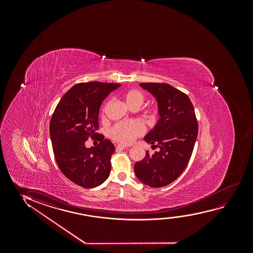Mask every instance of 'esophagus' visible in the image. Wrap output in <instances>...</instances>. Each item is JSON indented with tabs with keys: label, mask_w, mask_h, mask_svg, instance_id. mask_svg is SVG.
Listing matches in <instances>:
<instances>
[{
	"label": "esophagus",
	"mask_w": 253,
	"mask_h": 253,
	"mask_svg": "<svg viewBox=\"0 0 253 253\" xmlns=\"http://www.w3.org/2000/svg\"><path fill=\"white\" fill-rule=\"evenodd\" d=\"M126 148H127V146L124 145V144H118L116 147L117 150H123V149H126Z\"/></svg>",
	"instance_id": "1"
}]
</instances>
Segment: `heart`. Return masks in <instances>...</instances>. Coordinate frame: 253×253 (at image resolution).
<instances>
[{
    "label": "heart",
    "instance_id": "b5f03b06",
    "mask_svg": "<svg viewBox=\"0 0 253 253\" xmlns=\"http://www.w3.org/2000/svg\"><path fill=\"white\" fill-rule=\"evenodd\" d=\"M123 97L125 104L131 109L138 108L144 100L143 94L136 89L126 90L125 93L123 94ZM106 107H107V104L104 108V111H105ZM149 113L150 117H153L155 114V111L154 110H150ZM144 131H145V128L142 123L136 120H130V121L118 123L110 129L109 134L111 138L114 139L116 141L128 144L134 142L139 136L143 135Z\"/></svg>",
    "mask_w": 253,
    "mask_h": 253
}]
</instances>
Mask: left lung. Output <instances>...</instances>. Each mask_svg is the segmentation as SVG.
Listing matches in <instances>:
<instances>
[{"mask_svg":"<svg viewBox=\"0 0 253 253\" xmlns=\"http://www.w3.org/2000/svg\"><path fill=\"white\" fill-rule=\"evenodd\" d=\"M140 86L157 101L161 118L144 140L159 151L153 155L147 151L144 159L135 163V175L149 187H165L188 164L197 138V119L189 97L176 88L163 83H141Z\"/></svg>","mask_w":253,"mask_h":253,"instance_id":"8db88e82","label":"left lung"}]
</instances>
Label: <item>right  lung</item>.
<instances>
[{
	"label": "right lung",
	"mask_w": 253,
	"mask_h": 253,
	"mask_svg": "<svg viewBox=\"0 0 253 253\" xmlns=\"http://www.w3.org/2000/svg\"><path fill=\"white\" fill-rule=\"evenodd\" d=\"M120 84H77L57 104L50 122V136L56 163L65 176L84 188L99 186L111 173L112 142L98 135V113L102 102ZM101 142L87 149L89 137Z\"/></svg>",
	"instance_id": "1"
}]
</instances>
